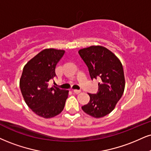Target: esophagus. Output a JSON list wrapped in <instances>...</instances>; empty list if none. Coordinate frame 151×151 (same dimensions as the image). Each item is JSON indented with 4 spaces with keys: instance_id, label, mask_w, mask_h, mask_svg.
Returning <instances> with one entry per match:
<instances>
[{
    "instance_id": "1",
    "label": "esophagus",
    "mask_w": 151,
    "mask_h": 151,
    "mask_svg": "<svg viewBox=\"0 0 151 151\" xmlns=\"http://www.w3.org/2000/svg\"><path fill=\"white\" fill-rule=\"evenodd\" d=\"M73 92L74 93H77V94H78V93H79L81 92V90H77V89H74V90H73Z\"/></svg>"
}]
</instances>
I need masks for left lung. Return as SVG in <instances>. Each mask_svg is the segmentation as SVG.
<instances>
[{"instance_id": "left-lung-1", "label": "left lung", "mask_w": 151, "mask_h": 151, "mask_svg": "<svg viewBox=\"0 0 151 151\" xmlns=\"http://www.w3.org/2000/svg\"><path fill=\"white\" fill-rule=\"evenodd\" d=\"M79 54L88 67L91 79H101L98 92L88 93L90 101L81 108L92 117H103L114 110L124 93L122 65L110 50L101 46L81 49Z\"/></svg>"}]
</instances>
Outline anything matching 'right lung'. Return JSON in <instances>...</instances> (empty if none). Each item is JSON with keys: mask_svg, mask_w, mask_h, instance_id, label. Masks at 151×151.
I'll return each instance as SVG.
<instances>
[{"mask_svg": "<svg viewBox=\"0 0 151 151\" xmlns=\"http://www.w3.org/2000/svg\"><path fill=\"white\" fill-rule=\"evenodd\" d=\"M64 53L63 50L45 49L24 67L19 81L22 94L27 105L40 117H55L64 109L69 91L48 86L49 81L56 77V65Z\"/></svg>", "mask_w": 151, "mask_h": 151, "instance_id": "right-lung-1", "label": "right lung"}]
</instances>
